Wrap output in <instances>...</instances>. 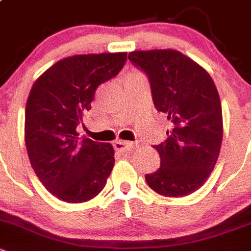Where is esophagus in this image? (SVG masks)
Wrapping results in <instances>:
<instances>
[{
	"mask_svg": "<svg viewBox=\"0 0 251 251\" xmlns=\"http://www.w3.org/2000/svg\"><path fill=\"white\" fill-rule=\"evenodd\" d=\"M114 149L119 151H127V149H132L134 148L137 144L133 143V142H126V141H116L114 142Z\"/></svg>",
	"mask_w": 251,
	"mask_h": 251,
	"instance_id": "esophagus-1",
	"label": "esophagus"
}]
</instances>
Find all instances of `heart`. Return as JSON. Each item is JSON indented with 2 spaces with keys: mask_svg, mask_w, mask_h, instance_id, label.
Masks as SVG:
<instances>
[{
  "mask_svg": "<svg viewBox=\"0 0 251 251\" xmlns=\"http://www.w3.org/2000/svg\"><path fill=\"white\" fill-rule=\"evenodd\" d=\"M134 75H135V73H134Z\"/></svg>",
  "mask_w": 251,
  "mask_h": 251,
  "instance_id": "1",
  "label": "heart"
}]
</instances>
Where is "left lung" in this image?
<instances>
[{"label":"left lung","mask_w":251,"mask_h":251,"mask_svg":"<svg viewBox=\"0 0 251 251\" xmlns=\"http://www.w3.org/2000/svg\"><path fill=\"white\" fill-rule=\"evenodd\" d=\"M128 58L147 73L154 105L173 124L167 139L153 147L160 168L147 174V184L164 197L192 194L210 176L222 147V103L214 80L176 50H134Z\"/></svg>","instance_id":"8db88e82"}]
</instances>
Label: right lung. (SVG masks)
I'll use <instances>...</instances> for the list:
<instances>
[{
	"mask_svg": "<svg viewBox=\"0 0 251 251\" xmlns=\"http://www.w3.org/2000/svg\"><path fill=\"white\" fill-rule=\"evenodd\" d=\"M126 52L75 54L43 72L26 103L25 142L34 173L66 203L97 197L114 165L110 143L79 138L77 126L91 109L96 89L119 73Z\"/></svg>",
	"mask_w": 251,
	"mask_h": 251,
	"instance_id": "add662e5",
	"label": "right lung"
}]
</instances>
